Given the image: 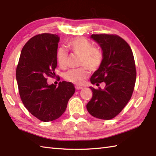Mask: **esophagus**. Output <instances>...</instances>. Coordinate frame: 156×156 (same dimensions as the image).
Returning <instances> with one entry per match:
<instances>
[{"label":"esophagus","instance_id":"obj_1","mask_svg":"<svg viewBox=\"0 0 156 156\" xmlns=\"http://www.w3.org/2000/svg\"><path fill=\"white\" fill-rule=\"evenodd\" d=\"M75 89L77 90H81V89H83V87L81 86H78V85H76L75 86Z\"/></svg>","mask_w":156,"mask_h":156}]
</instances>
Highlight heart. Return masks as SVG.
Masks as SVG:
<instances>
[{"label": "heart", "instance_id": "obj_1", "mask_svg": "<svg viewBox=\"0 0 156 156\" xmlns=\"http://www.w3.org/2000/svg\"><path fill=\"white\" fill-rule=\"evenodd\" d=\"M66 47L71 52L79 56V65L81 66L66 72L64 78L66 81L75 84L83 83L90 75V70L96 71L102 64L104 60L102 50L99 47L94 46L93 43L83 37H75L69 40ZM56 60L60 67H65L67 53L65 50L58 49L56 52Z\"/></svg>", "mask_w": 156, "mask_h": 156}]
</instances>
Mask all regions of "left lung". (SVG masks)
I'll list each match as a JSON object with an SVG mask.
<instances>
[{
    "instance_id": "obj_1",
    "label": "left lung",
    "mask_w": 156,
    "mask_h": 156,
    "mask_svg": "<svg viewBox=\"0 0 156 156\" xmlns=\"http://www.w3.org/2000/svg\"><path fill=\"white\" fill-rule=\"evenodd\" d=\"M104 53L100 67L90 79L92 84L106 83L104 90L90 87L93 95L87 104L91 116L110 120L121 112L131 98L136 81V68L131 47L114 34H92Z\"/></svg>"
}]
</instances>
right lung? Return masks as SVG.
<instances>
[{
	"label": "right lung",
	"mask_w": 156,
	"mask_h": 156,
	"mask_svg": "<svg viewBox=\"0 0 156 156\" xmlns=\"http://www.w3.org/2000/svg\"><path fill=\"white\" fill-rule=\"evenodd\" d=\"M59 37L44 33L32 37L25 44L16 69L19 93L27 110L43 122L52 121L65 112L75 89L71 82L48 85L55 77Z\"/></svg>",
	"instance_id": "add662e5"
}]
</instances>
